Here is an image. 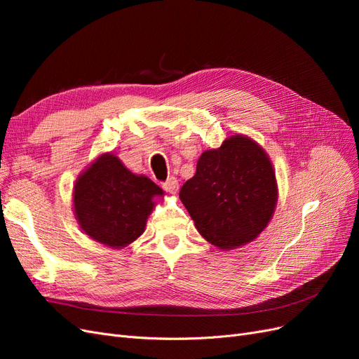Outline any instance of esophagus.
<instances>
[{
  "label": "esophagus",
  "mask_w": 359,
  "mask_h": 359,
  "mask_svg": "<svg viewBox=\"0 0 359 359\" xmlns=\"http://www.w3.org/2000/svg\"><path fill=\"white\" fill-rule=\"evenodd\" d=\"M161 187H163V190H166L170 194H177L178 189H180V184H178V181L175 178H169L168 181H165V182L161 184Z\"/></svg>",
  "instance_id": "34e87169"
}]
</instances>
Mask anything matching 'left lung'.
<instances>
[{
	"label": "left lung",
	"mask_w": 359,
	"mask_h": 359,
	"mask_svg": "<svg viewBox=\"0 0 359 359\" xmlns=\"http://www.w3.org/2000/svg\"><path fill=\"white\" fill-rule=\"evenodd\" d=\"M180 199L205 240L223 250L244 245L273 217L276 173L262 148L236 135L219 149L205 151Z\"/></svg>",
	"instance_id": "1"
}]
</instances>
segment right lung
Instances as JSON below:
<instances>
[{"mask_svg":"<svg viewBox=\"0 0 359 359\" xmlns=\"http://www.w3.org/2000/svg\"><path fill=\"white\" fill-rule=\"evenodd\" d=\"M158 194L163 190L157 184L135 175L116 156L104 154L76 181L74 214L94 241L121 248L144 233Z\"/></svg>","mask_w":359,"mask_h":359,"instance_id":"obj_1","label":"right lung"}]
</instances>
